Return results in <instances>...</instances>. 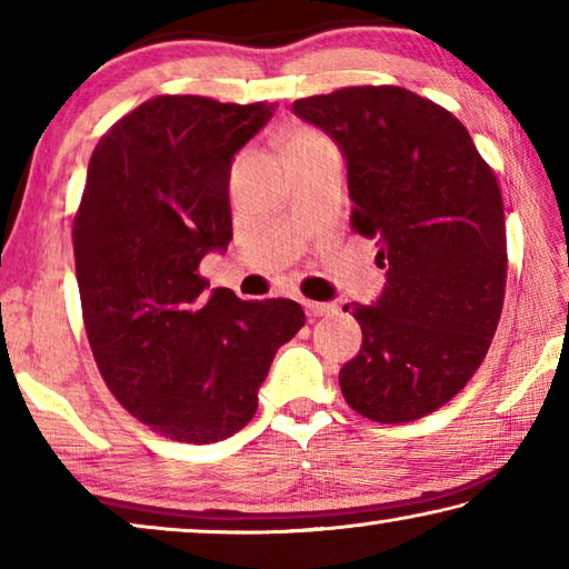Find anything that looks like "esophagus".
<instances>
[{"instance_id":"34e87169","label":"esophagus","mask_w":569,"mask_h":569,"mask_svg":"<svg viewBox=\"0 0 569 569\" xmlns=\"http://www.w3.org/2000/svg\"><path fill=\"white\" fill-rule=\"evenodd\" d=\"M308 316H329L336 311L333 303H319V301H303Z\"/></svg>"}]
</instances>
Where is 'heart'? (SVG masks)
Listing matches in <instances>:
<instances>
[{
	"label": "heart",
	"instance_id": "1",
	"mask_svg": "<svg viewBox=\"0 0 569 569\" xmlns=\"http://www.w3.org/2000/svg\"><path fill=\"white\" fill-rule=\"evenodd\" d=\"M321 142H329L323 138L319 130H311V128H301L288 134L286 140V152H296V150H303V148H313V146H321Z\"/></svg>",
	"mask_w": 569,
	"mask_h": 569
}]
</instances>
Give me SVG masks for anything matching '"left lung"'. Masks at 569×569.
I'll return each instance as SVG.
<instances>
[{"mask_svg": "<svg viewBox=\"0 0 569 569\" xmlns=\"http://www.w3.org/2000/svg\"><path fill=\"white\" fill-rule=\"evenodd\" d=\"M293 112L339 142L351 230L387 266L379 301L351 306L363 343L339 373L343 399L379 423L427 417L475 377L502 316L499 182L465 124L407 88H341Z\"/></svg>", "mask_w": 569, "mask_h": 569, "instance_id": "1", "label": "left lung"}]
</instances>
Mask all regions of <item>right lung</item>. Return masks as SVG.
I'll list each match as a JSON object with an SVG mask.
<instances>
[{"label": "right lung", "mask_w": 569, "mask_h": 569, "mask_svg": "<svg viewBox=\"0 0 569 569\" xmlns=\"http://www.w3.org/2000/svg\"><path fill=\"white\" fill-rule=\"evenodd\" d=\"M273 110L158 94L90 158L72 226L84 331L112 397L172 441L243 429L276 351L306 323L296 301L208 293L200 276L203 256L233 238L230 162Z\"/></svg>", "instance_id": "1"}]
</instances>
